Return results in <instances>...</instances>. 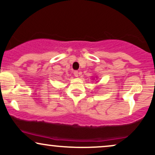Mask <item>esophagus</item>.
Wrapping results in <instances>:
<instances>
[{
    "mask_svg": "<svg viewBox=\"0 0 155 155\" xmlns=\"http://www.w3.org/2000/svg\"><path fill=\"white\" fill-rule=\"evenodd\" d=\"M73 74H74V75L75 76V77H78V75H79V72L77 71V70H75V71H74Z\"/></svg>",
    "mask_w": 155,
    "mask_h": 155,
    "instance_id": "obj_1",
    "label": "esophagus"
}]
</instances>
